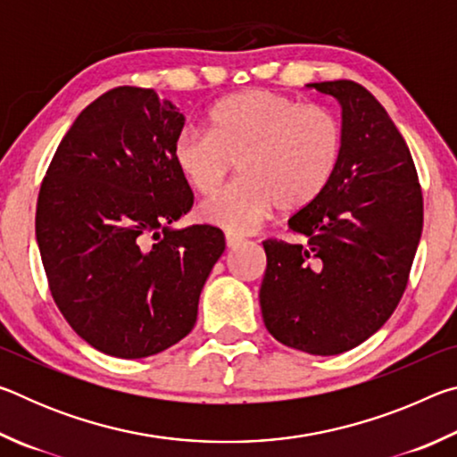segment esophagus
<instances>
[{"label":"esophagus","mask_w":457,"mask_h":457,"mask_svg":"<svg viewBox=\"0 0 457 457\" xmlns=\"http://www.w3.org/2000/svg\"><path fill=\"white\" fill-rule=\"evenodd\" d=\"M226 244H228V247H237L244 244V237L237 234H226Z\"/></svg>","instance_id":"obj_1"}]
</instances>
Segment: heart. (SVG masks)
<instances>
[{
  "label": "heart",
  "instance_id": "obj_1",
  "mask_svg": "<svg viewBox=\"0 0 457 457\" xmlns=\"http://www.w3.org/2000/svg\"><path fill=\"white\" fill-rule=\"evenodd\" d=\"M343 125L320 104L252 88L220 100L210 130L185 127L171 154L187 187L207 195L236 161L239 179L199 205V218L229 231H250L274 210L296 213L319 199L343 154Z\"/></svg>",
  "mask_w": 457,
  "mask_h": 457
}]
</instances>
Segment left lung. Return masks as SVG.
Wrapping results in <instances>:
<instances>
[{"label":"left lung","mask_w":457,"mask_h":457,"mask_svg":"<svg viewBox=\"0 0 457 457\" xmlns=\"http://www.w3.org/2000/svg\"><path fill=\"white\" fill-rule=\"evenodd\" d=\"M343 106V154L327 191L288 226L303 242L266 239L264 324L292 349L351 351L389 320L423 229L420 177L381 103L353 80L308 84Z\"/></svg>","instance_id":"obj_1"}]
</instances>
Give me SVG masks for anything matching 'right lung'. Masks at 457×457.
I'll return each mask as SVG.
<instances>
[{
	"mask_svg": "<svg viewBox=\"0 0 457 457\" xmlns=\"http://www.w3.org/2000/svg\"><path fill=\"white\" fill-rule=\"evenodd\" d=\"M183 125L153 88L108 90L68 129L37 193L36 237L54 303L111 357H151L187 337L226 250L220 228H169L193 205L171 154Z\"/></svg>",
	"mask_w": 457,
	"mask_h": 457,
	"instance_id": "right-lung-1",
	"label": "right lung"
}]
</instances>
